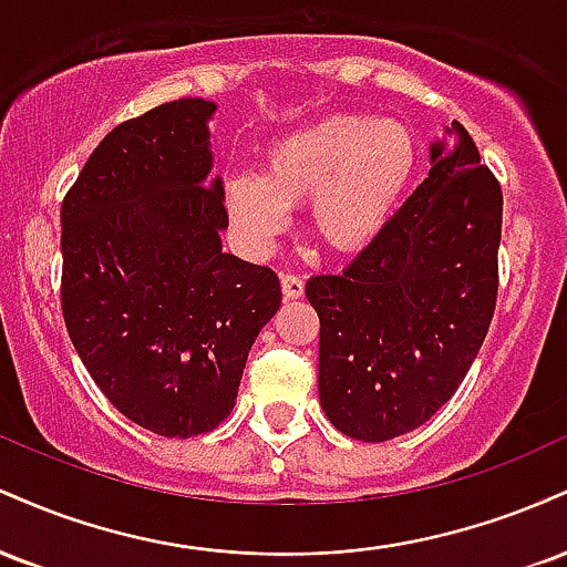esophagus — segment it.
I'll return each instance as SVG.
<instances>
[{
	"instance_id": "esophagus-1",
	"label": "esophagus",
	"mask_w": 567,
	"mask_h": 567,
	"mask_svg": "<svg viewBox=\"0 0 567 567\" xmlns=\"http://www.w3.org/2000/svg\"><path fill=\"white\" fill-rule=\"evenodd\" d=\"M279 282H282V296L288 298V301H296V298L303 296V279L298 275L285 271V275L279 277Z\"/></svg>"
}]
</instances>
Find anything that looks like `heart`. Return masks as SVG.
Listing matches in <instances>:
<instances>
[{"mask_svg":"<svg viewBox=\"0 0 567 567\" xmlns=\"http://www.w3.org/2000/svg\"><path fill=\"white\" fill-rule=\"evenodd\" d=\"M419 165L405 125L365 114H330L282 135L266 152L264 175H237L229 213L250 239L266 243L288 224V207L309 203L317 243L338 256L365 250L394 216Z\"/></svg>","mask_w":567,"mask_h":567,"instance_id":"obj_1","label":"heart"}]
</instances>
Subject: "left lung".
<instances>
[{
    "label": "left lung",
    "mask_w": 567,
    "mask_h": 567,
    "mask_svg": "<svg viewBox=\"0 0 567 567\" xmlns=\"http://www.w3.org/2000/svg\"><path fill=\"white\" fill-rule=\"evenodd\" d=\"M504 194L464 125L432 146V171L341 275H317L320 402L347 437L413 432L455 394L498 298Z\"/></svg>",
    "instance_id": "1"
}]
</instances>
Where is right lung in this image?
Here are the masks:
<instances>
[{"label":"right lung","instance_id":"obj_1","mask_svg":"<svg viewBox=\"0 0 567 567\" xmlns=\"http://www.w3.org/2000/svg\"><path fill=\"white\" fill-rule=\"evenodd\" d=\"M216 103L181 97L122 122L61 205V311L106 400L162 437L229 415L247 351L282 290L269 266L220 250V181L205 184Z\"/></svg>","mask_w":567,"mask_h":567}]
</instances>
